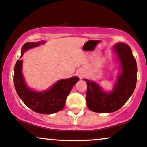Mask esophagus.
<instances>
[{"label":"esophagus","instance_id":"obj_1","mask_svg":"<svg viewBox=\"0 0 147 147\" xmlns=\"http://www.w3.org/2000/svg\"><path fill=\"white\" fill-rule=\"evenodd\" d=\"M78 75H79V77H80V79H82V77H84V74H83V73H82V72H79V73H78Z\"/></svg>","mask_w":147,"mask_h":147}]
</instances>
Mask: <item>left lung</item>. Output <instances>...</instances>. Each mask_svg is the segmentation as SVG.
Listing matches in <instances>:
<instances>
[{"instance_id": "obj_1", "label": "left lung", "mask_w": 147, "mask_h": 147, "mask_svg": "<svg viewBox=\"0 0 147 147\" xmlns=\"http://www.w3.org/2000/svg\"><path fill=\"white\" fill-rule=\"evenodd\" d=\"M113 50L120 63L121 73L111 92H104L96 82L84 79L87 84V106L93 112L106 113L119 110L136 88L137 63L131 48L126 43H118L113 45Z\"/></svg>"}]
</instances>
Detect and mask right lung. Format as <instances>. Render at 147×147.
<instances>
[{
	"mask_svg": "<svg viewBox=\"0 0 147 147\" xmlns=\"http://www.w3.org/2000/svg\"><path fill=\"white\" fill-rule=\"evenodd\" d=\"M44 41L26 43L21 48V56L24 52L34 47L43 44ZM23 60H17L14 67V83L18 97L30 109L41 114H52L61 111L65 106V101L79 77H72L60 79L48 90L36 92L27 86L22 75Z\"/></svg>",
	"mask_w": 147,
	"mask_h": 147,
	"instance_id": "obj_1",
	"label": "right lung"
}]
</instances>
